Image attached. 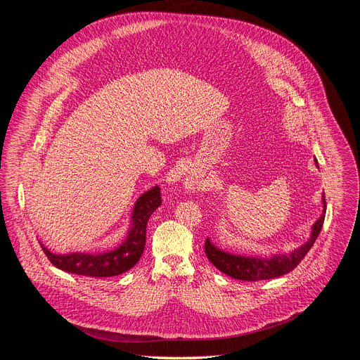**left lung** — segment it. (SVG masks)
I'll use <instances>...</instances> for the list:
<instances>
[{
    "instance_id": "1",
    "label": "left lung",
    "mask_w": 360,
    "mask_h": 360,
    "mask_svg": "<svg viewBox=\"0 0 360 360\" xmlns=\"http://www.w3.org/2000/svg\"><path fill=\"white\" fill-rule=\"evenodd\" d=\"M324 202V212L319 216V219L312 226V233L307 243L302 247L296 248L293 252L288 255H274L270 258L262 257H245V255H235L224 252L210 242V239H205V255L210 259V262L221 273L228 274L238 280H248V281H258V280H269L276 278L283 274L290 273L293 269L297 267V264L304 259V257L309 252L312 245L315 243L321 229H323V223L326 219V195L323 194Z\"/></svg>"
}]
</instances>
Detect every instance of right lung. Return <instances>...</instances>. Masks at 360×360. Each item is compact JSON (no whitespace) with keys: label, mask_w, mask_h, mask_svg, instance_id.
<instances>
[{"label":"right lung","mask_w":360,"mask_h":360,"mask_svg":"<svg viewBox=\"0 0 360 360\" xmlns=\"http://www.w3.org/2000/svg\"><path fill=\"white\" fill-rule=\"evenodd\" d=\"M162 204L160 188L155 186L144 193L136 202L132 210V226L127 239L117 250L102 254L72 252L56 255L41 245L48 259L56 269L71 274L87 277H110L118 276L132 269L141 258L146 247V228L150 216Z\"/></svg>","instance_id":"add662e5"}]
</instances>
